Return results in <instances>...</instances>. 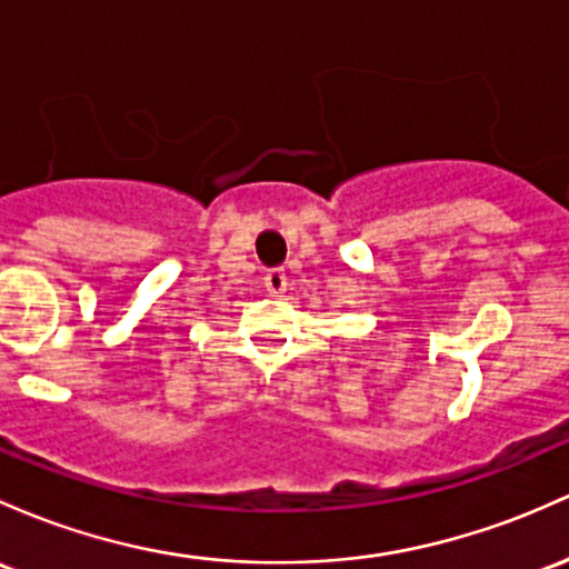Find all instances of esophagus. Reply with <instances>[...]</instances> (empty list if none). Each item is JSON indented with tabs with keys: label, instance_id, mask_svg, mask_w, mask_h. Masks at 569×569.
<instances>
[{
	"label": "esophagus",
	"instance_id": "esophagus-1",
	"mask_svg": "<svg viewBox=\"0 0 569 569\" xmlns=\"http://www.w3.org/2000/svg\"><path fill=\"white\" fill-rule=\"evenodd\" d=\"M286 286H289V278H286V270L274 267V270H267L264 274V289L270 297H283Z\"/></svg>",
	"mask_w": 569,
	"mask_h": 569
}]
</instances>
